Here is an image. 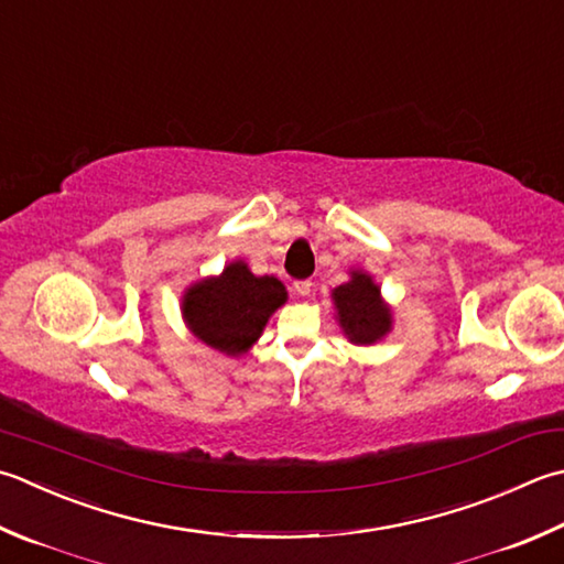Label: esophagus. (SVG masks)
<instances>
[{
	"mask_svg": "<svg viewBox=\"0 0 564 564\" xmlns=\"http://www.w3.org/2000/svg\"><path fill=\"white\" fill-rule=\"evenodd\" d=\"M293 289H295V293L297 295H303V297H307V295H311L313 293V281H295L293 283Z\"/></svg>",
	"mask_w": 564,
	"mask_h": 564,
	"instance_id": "obj_1",
	"label": "esophagus"
}]
</instances>
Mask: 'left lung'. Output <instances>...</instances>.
<instances>
[{
	"label": "left lung",
	"mask_w": 564,
	"mask_h": 564,
	"mask_svg": "<svg viewBox=\"0 0 564 564\" xmlns=\"http://www.w3.org/2000/svg\"><path fill=\"white\" fill-rule=\"evenodd\" d=\"M339 325L355 345H371L391 329L389 307L379 301V285H373L367 273L355 271L351 281L333 293Z\"/></svg>",
	"instance_id": "1"
}]
</instances>
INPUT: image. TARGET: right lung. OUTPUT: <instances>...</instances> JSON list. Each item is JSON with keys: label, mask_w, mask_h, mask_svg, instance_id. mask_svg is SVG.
<instances>
[{"label": "right lung", "mask_w": 564, "mask_h": 564, "mask_svg": "<svg viewBox=\"0 0 564 564\" xmlns=\"http://www.w3.org/2000/svg\"><path fill=\"white\" fill-rule=\"evenodd\" d=\"M285 303V289L273 275H253L235 261L219 279L195 283L185 295L183 315L193 335L229 357L245 355L259 339L275 307Z\"/></svg>", "instance_id": "obj_1"}]
</instances>
